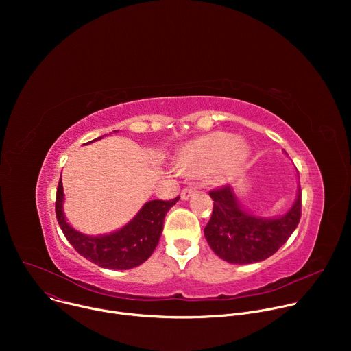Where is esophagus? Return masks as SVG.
I'll return each instance as SVG.
<instances>
[{"instance_id":"1","label":"esophagus","mask_w":351,"mask_h":351,"mask_svg":"<svg viewBox=\"0 0 351 351\" xmlns=\"http://www.w3.org/2000/svg\"><path fill=\"white\" fill-rule=\"evenodd\" d=\"M194 191H195V186H194V184H189V186L184 187V189L182 190V193H180L182 199H187Z\"/></svg>"}]
</instances>
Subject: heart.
Returning a JSON list of instances; mask_svg holds the SVG:
<instances>
[{
    "label": "heart",
    "mask_w": 351,
    "mask_h": 351,
    "mask_svg": "<svg viewBox=\"0 0 351 351\" xmlns=\"http://www.w3.org/2000/svg\"><path fill=\"white\" fill-rule=\"evenodd\" d=\"M245 148L228 133H213L190 143L179 158V168L186 173H210L221 169L226 176L236 175L245 160Z\"/></svg>",
    "instance_id": "b5f03b06"
}]
</instances>
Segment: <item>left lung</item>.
Here are the masks:
<instances>
[{"label":"left lung","instance_id":"8db88e82","mask_svg":"<svg viewBox=\"0 0 351 351\" xmlns=\"http://www.w3.org/2000/svg\"><path fill=\"white\" fill-rule=\"evenodd\" d=\"M213 215L204 236L214 253L230 264H253L274 256L287 241L302 217V189L282 217L261 218L245 213L229 184L210 191Z\"/></svg>","mask_w":351,"mask_h":351}]
</instances>
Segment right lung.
Here are the masks:
<instances>
[{
    "instance_id": "obj_1",
    "label": "right lung",
    "mask_w": 351,
    "mask_h": 351,
    "mask_svg": "<svg viewBox=\"0 0 351 351\" xmlns=\"http://www.w3.org/2000/svg\"><path fill=\"white\" fill-rule=\"evenodd\" d=\"M178 199L179 197L169 199V202L153 199V202L145 203L137 215L122 229L110 234L87 236L75 230L65 219L62 211L64 189L60 179L56 214L62 233L76 252L86 260L101 268L130 269L138 267L153 254L162 233L164 218Z\"/></svg>"
}]
</instances>
